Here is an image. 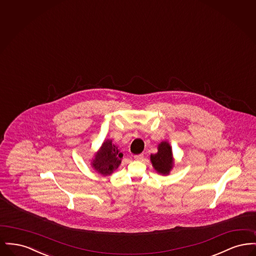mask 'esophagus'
<instances>
[{
    "instance_id": "1",
    "label": "esophagus",
    "mask_w": 256,
    "mask_h": 256,
    "mask_svg": "<svg viewBox=\"0 0 256 256\" xmlns=\"http://www.w3.org/2000/svg\"><path fill=\"white\" fill-rule=\"evenodd\" d=\"M144 158V154H136V156H134V159H136V160H142V159Z\"/></svg>"
}]
</instances>
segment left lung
<instances>
[{"label": "left lung", "instance_id": "obj_1", "mask_svg": "<svg viewBox=\"0 0 256 256\" xmlns=\"http://www.w3.org/2000/svg\"><path fill=\"white\" fill-rule=\"evenodd\" d=\"M150 161L154 169L159 174H168L172 167V156L170 145L167 142H161L159 144L158 154L150 156Z\"/></svg>", "mask_w": 256, "mask_h": 256}]
</instances>
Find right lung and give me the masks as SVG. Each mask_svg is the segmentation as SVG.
I'll list each match as a JSON object with an SVG mask.
<instances>
[{"label":"right lung","instance_id":"right-lung-1","mask_svg":"<svg viewBox=\"0 0 256 256\" xmlns=\"http://www.w3.org/2000/svg\"><path fill=\"white\" fill-rule=\"evenodd\" d=\"M122 158V154L119 148L112 144L111 140H106L95 156L92 165L98 172L108 176L119 167Z\"/></svg>","mask_w":256,"mask_h":256}]
</instances>
